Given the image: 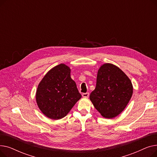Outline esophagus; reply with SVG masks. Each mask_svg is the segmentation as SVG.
<instances>
[{"label": "esophagus", "instance_id": "1", "mask_svg": "<svg viewBox=\"0 0 157 157\" xmlns=\"http://www.w3.org/2000/svg\"><path fill=\"white\" fill-rule=\"evenodd\" d=\"M82 96H83V97H89V93H83V94H82Z\"/></svg>", "mask_w": 157, "mask_h": 157}]
</instances>
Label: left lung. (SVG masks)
Masks as SVG:
<instances>
[{
  "instance_id": "obj_1",
  "label": "left lung",
  "mask_w": 157,
  "mask_h": 157,
  "mask_svg": "<svg viewBox=\"0 0 157 157\" xmlns=\"http://www.w3.org/2000/svg\"><path fill=\"white\" fill-rule=\"evenodd\" d=\"M132 94V84L126 74L117 66L105 63L98 71L90 99L103 117L111 119L124 110Z\"/></svg>"
}]
</instances>
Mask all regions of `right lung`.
Here are the masks:
<instances>
[{
    "label": "right lung",
    "instance_id": "obj_1",
    "mask_svg": "<svg viewBox=\"0 0 157 157\" xmlns=\"http://www.w3.org/2000/svg\"><path fill=\"white\" fill-rule=\"evenodd\" d=\"M36 102L47 117L59 120L68 114L81 98L75 81L71 78V69L65 64L49 71L39 83Z\"/></svg>",
    "mask_w": 157,
    "mask_h": 157
}]
</instances>
